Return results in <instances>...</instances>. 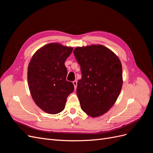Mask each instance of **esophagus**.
I'll return each instance as SVG.
<instances>
[{
  "label": "esophagus",
  "mask_w": 153,
  "mask_h": 153,
  "mask_svg": "<svg viewBox=\"0 0 153 153\" xmlns=\"http://www.w3.org/2000/svg\"><path fill=\"white\" fill-rule=\"evenodd\" d=\"M73 84L74 85V87H75V89H76V87H77V81L76 80H75L73 82Z\"/></svg>",
  "instance_id": "esophagus-1"
}]
</instances>
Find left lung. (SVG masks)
<instances>
[{
  "label": "left lung",
  "mask_w": 153,
  "mask_h": 153,
  "mask_svg": "<svg viewBox=\"0 0 153 153\" xmlns=\"http://www.w3.org/2000/svg\"><path fill=\"white\" fill-rule=\"evenodd\" d=\"M73 53L82 72L76 89L81 108L91 117L100 116L112 107L121 91V62L101 45L76 47Z\"/></svg>",
  "instance_id": "obj_1"
}]
</instances>
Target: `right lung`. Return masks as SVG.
Returning <instances> with one entry per match:
<instances>
[{
  "label": "right lung",
  "mask_w": 153,
  "mask_h": 153,
  "mask_svg": "<svg viewBox=\"0 0 153 153\" xmlns=\"http://www.w3.org/2000/svg\"><path fill=\"white\" fill-rule=\"evenodd\" d=\"M73 49L59 43L47 44L36 51L29 64L27 79L32 98L48 114L62 112L67 97L74 91L73 83L66 80L64 65Z\"/></svg>",
  "instance_id": "right-lung-1"
}]
</instances>
